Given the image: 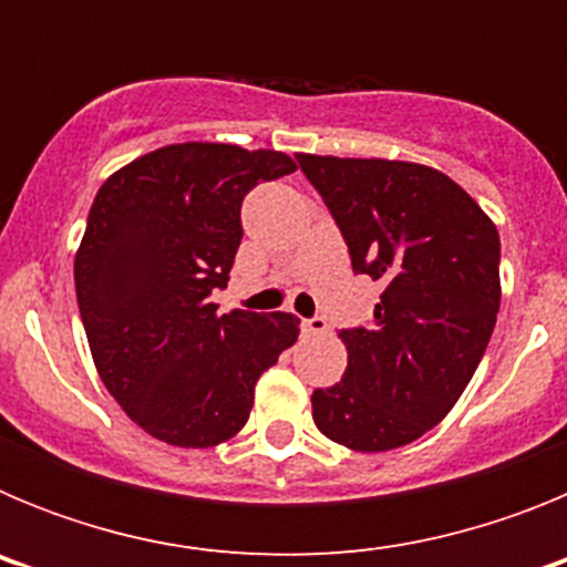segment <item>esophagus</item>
<instances>
[{"instance_id": "obj_1", "label": "esophagus", "mask_w": 567, "mask_h": 567, "mask_svg": "<svg viewBox=\"0 0 567 567\" xmlns=\"http://www.w3.org/2000/svg\"><path fill=\"white\" fill-rule=\"evenodd\" d=\"M303 332L309 334H327L329 332V323L323 315H312V318L303 320Z\"/></svg>"}]
</instances>
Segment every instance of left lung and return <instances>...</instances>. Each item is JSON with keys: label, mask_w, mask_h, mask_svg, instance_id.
<instances>
[{"label": "left lung", "mask_w": 567, "mask_h": 567, "mask_svg": "<svg viewBox=\"0 0 567 567\" xmlns=\"http://www.w3.org/2000/svg\"><path fill=\"white\" fill-rule=\"evenodd\" d=\"M354 275L383 287L372 323L340 329V383L312 392L320 432L354 452L414 443L452 412L499 312V235L449 175L385 158L298 155Z\"/></svg>", "instance_id": "1"}]
</instances>
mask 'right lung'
Here are the masks:
<instances>
[{
  "label": "right lung",
  "mask_w": 567,
  "mask_h": 567,
  "mask_svg": "<svg viewBox=\"0 0 567 567\" xmlns=\"http://www.w3.org/2000/svg\"><path fill=\"white\" fill-rule=\"evenodd\" d=\"M295 173L289 155L173 144L110 175L76 255V300L107 392L155 440L209 449L252 412L255 383L298 340L289 312L218 315L240 204Z\"/></svg>",
  "instance_id": "add662e5"
}]
</instances>
